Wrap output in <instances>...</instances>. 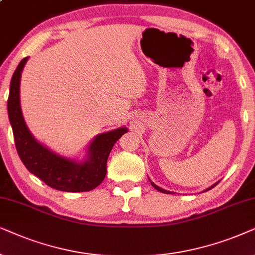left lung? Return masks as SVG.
Segmentation results:
<instances>
[{
  "label": "left lung",
  "mask_w": 255,
  "mask_h": 255,
  "mask_svg": "<svg viewBox=\"0 0 255 255\" xmlns=\"http://www.w3.org/2000/svg\"><path fill=\"white\" fill-rule=\"evenodd\" d=\"M150 183H151V185H152V186H154V188H155L156 190H158V191H161L162 193H174V192H171V191H168V190H164V189L159 188V186H157V185H156V184H154V183H152V182H150ZM217 184H218V183H216V184H213L212 186H210V188H208V189H206V190H205V191H208V190H210V189H212V188H213V186H216Z\"/></svg>",
  "instance_id": "8db88e82"
}]
</instances>
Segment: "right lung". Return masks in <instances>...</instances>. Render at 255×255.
Segmentation results:
<instances>
[{
	"instance_id": "right-lung-1",
	"label": "right lung",
	"mask_w": 255,
	"mask_h": 255,
	"mask_svg": "<svg viewBox=\"0 0 255 255\" xmlns=\"http://www.w3.org/2000/svg\"><path fill=\"white\" fill-rule=\"evenodd\" d=\"M26 60L28 57L23 58L12 74L8 98V115L19 158L31 174L52 189L66 192L96 189L106 176L112 148L128 129L122 127L97 135L87 148V158L84 162L65 158L44 147L26 127L19 103V83Z\"/></svg>"
}]
</instances>
